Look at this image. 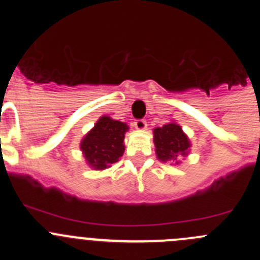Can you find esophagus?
Segmentation results:
<instances>
[{"instance_id":"34e87169","label":"esophagus","mask_w":260,"mask_h":260,"mask_svg":"<svg viewBox=\"0 0 260 260\" xmlns=\"http://www.w3.org/2000/svg\"><path fill=\"white\" fill-rule=\"evenodd\" d=\"M134 126L137 130H141V132H143V130H146L147 128V122L144 121V119H137L134 122Z\"/></svg>"}]
</instances>
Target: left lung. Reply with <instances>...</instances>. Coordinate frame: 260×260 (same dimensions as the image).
<instances>
[{
    "label": "left lung",
    "instance_id": "obj_1",
    "mask_svg": "<svg viewBox=\"0 0 260 260\" xmlns=\"http://www.w3.org/2000/svg\"><path fill=\"white\" fill-rule=\"evenodd\" d=\"M153 143L158 160L174 165L180 164L182 157H187L191 147L189 137L174 121L153 128Z\"/></svg>",
    "mask_w": 260,
    "mask_h": 260
}]
</instances>
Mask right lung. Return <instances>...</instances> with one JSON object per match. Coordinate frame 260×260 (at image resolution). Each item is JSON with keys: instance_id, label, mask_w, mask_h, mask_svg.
Masks as SVG:
<instances>
[{"instance_id": "add662e5", "label": "right lung", "mask_w": 260, "mask_h": 260, "mask_svg": "<svg viewBox=\"0 0 260 260\" xmlns=\"http://www.w3.org/2000/svg\"><path fill=\"white\" fill-rule=\"evenodd\" d=\"M127 123L102 116L80 141V151L89 168L104 171L117 162L125 152V134Z\"/></svg>"}]
</instances>
